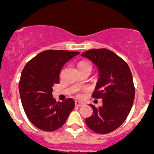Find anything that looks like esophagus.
Here are the masks:
<instances>
[{
	"label": "esophagus",
	"instance_id": "1",
	"mask_svg": "<svg viewBox=\"0 0 154 154\" xmlns=\"http://www.w3.org/2000/svg\"><path fill=\"white\" fill-rule=\"evenodd\" d=\"M84 103H83V102H80V101H75V105L77 106H83V105H84Z\"/></svg>",
	"mask_w": 154,
	"mask_h": 154
}]
</instances>
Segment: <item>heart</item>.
I'll use <instances>...</instances> for the list:
<instances>
[{
    "instance_id": "obj_1",
    "label": "heart",
    "mask_w": 154,
    "mask_h": 154,
    "mask_svg": "<svg viewBox=\"0 0 154 154\" xmlns=\"http://www.w3.org/2000/svg\"><path fill=\"white\" fill-rule=\"evenodd\" d=\"M82 65H89V66H91L89 63H87V62H82V63H80V64H79V66H82ZM78 96L80 97V94H78Z\"/></svg>"
}]
</instances>
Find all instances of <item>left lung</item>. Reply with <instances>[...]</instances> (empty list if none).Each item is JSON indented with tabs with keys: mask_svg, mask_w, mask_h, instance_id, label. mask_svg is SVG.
Masks as SVG:
<instances>
[{
	"mask_svg": "<svg viewBox=\"0 0 154 154\" xmlns=\"http://www.w3.org/2000/svg\"><path fill=\"white\" fill-rule=\"evenodd\" d=\"M95 64L98 80L92 96L101 98L103 105L93 108V114L85 121L97 134L115 131L127 119L135 97L131 69L122 58L108 49H92L81 54Z\"/></svg>",
	"mask_w": 154,
	"mask_h": 154,
	"instance_id": "obj_1",
	"label": "left lung"
}]
</instances>
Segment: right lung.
<instances>
[{
	"instance_id": "add662e5",
	"label": "right lung",
	"mask_w": 154,
	"mask_h": 154,
	"mask_svg": "<svg viewBox=\"0 0 154 154\" xmlns=\"http://www.w3.org/2000/svg\"><path fill=\"white\" fill-rule=\"evenodd\" d=\"M80 52L48 50L27 62L22 70L19 92L23 110L33 125L44 131H56L64 124L75 103L72 98L57 102L53 86L67 61Z\"/></svg>"
}]
</instances>
